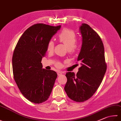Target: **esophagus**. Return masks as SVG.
<instances>
[{"instance_id": "1", "label": "esophagus", "mask_w": 121, "mask_h": 121, "mask_svg": "<svg viewBox=\"0 0 121 121\" xmlns=\"http://www.w3.org/2000/svg\"><path fill=\"white\" fill-rule=\"evenodd\" d=\"M62 74H63L62 72H57L58 76H60V75H61Z\"/></svg>"}]
</instances>
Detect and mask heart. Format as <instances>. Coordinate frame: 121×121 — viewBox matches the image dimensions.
Returning a JSON list of instances; mask_svg holds the SVG:
<instances>
[{
	"mask_svg": "<svg viewBox=\"0 0 121 121\" xmlns=\"http://www.w3.org/2000/svg\"><path fill=\"white\" fill-rule=\"evenodd\" d=\"M58 39L59 42L63 43L67 47V50L69 54H73L76 51L77 49V37L76 34L71 29L64 28L58 34ZM55 43L53 41L51 40L48 43L47 51L48 52H52L54 49ZM61 63H57L56 66L57 67H61Z\"/></svg>",
	"mask_w": 121,
	"mask_h": 121,
	"instance_id": "obj_1",
	"label": "heart"
}]
</instances>
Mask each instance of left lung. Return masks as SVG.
I'll list each match as a JSON object with an SVG mask.
<instances>
[{
	"label": "left lung",
	"instance_id": "1",
	"mask_svg": "<svg viewBox=\"0 0 121 121\" xmlns=\"http://www.w3.org/2000/svg\"><path fill=\"white\" fill-rule=\"evenodd\" d=\"M80 30L83 43L77 61L81 63V67L76 75L73 72L67 73V81L64 87L68 97L77 102L87 101L94 95L107 68L101 37L86 24H82Z\"/></svg>",
	"mask_w": 121,
	"mask_h": 121
}]
</instances>
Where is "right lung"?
Segmentation results:
<instances>
[{
    "label": "right lung",
    "instance_id": "add662e5",
    "mask_svg": "<svg viewBox=\"0 0 121 121\" xmlns=\"http://www.w3.org/2000/svg\"><path fill=\"white\" fill-rule=\"evenodd\" d=\"M60 28L36 24L27 29L13 51L12 64L14 80L24 96L40 104L49 98L57 77L52 70L43 69L41 63L48 42Z\"/></svg>",
    "mask_w": 121,
    "mask_h": 121
}]
</instances>
